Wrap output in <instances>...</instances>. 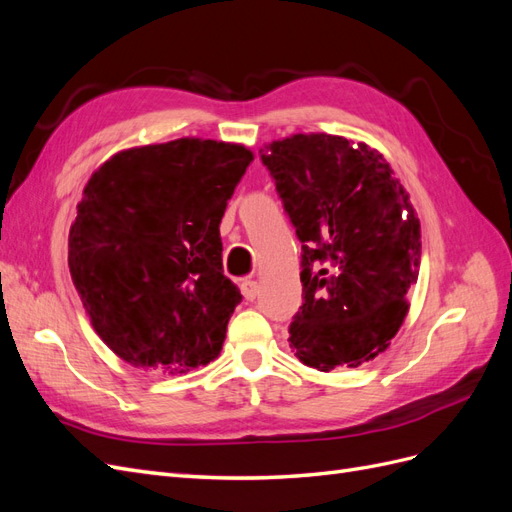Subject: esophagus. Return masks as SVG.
<instances>
[{
	"instance_id": "1",
	"label": "esophagus",
	"mask_w": 512,
	"mask_h": 512,
	"mask_svg": "<svg viewBox=\"0 0 512 512\" xmlns=\"http://www.w3.org/2000/svg\"><path fill=\"white\" fill-rule=\"evenodd\" d=\"M241 294H243L245 301H254V299L258 297V282L245 280V282L241 284Z\"/></svg>"
}]
</instances>
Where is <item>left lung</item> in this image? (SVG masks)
Here are the masks:
<instances>
[{
  "instance_id": "obj_1",
  "label": "left lung",
  "mask_w": 512,
  "mask_h": 512,
  "mask_svg": "<svg viewBox=\"0 0 512 512\" xmlns=\"http://www.w3.org/2000/svg\"><path fill=\"white\" fill-rule=\"evenodd\" d=\"M260 151L303 243L294 356L318 371L374 361L404 324L421 267L410 194L378 149L344 136L292 134Z\"/></svg>"
}]
</instances>
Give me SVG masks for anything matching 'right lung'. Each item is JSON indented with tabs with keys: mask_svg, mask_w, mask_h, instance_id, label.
Returning a JSON list of instances; mask_svg holds the SVG:
<instances>
[{
	"mask_svg": "<svg viewBox=\"0 0 512 512\" xmlns=\"http://www.w3.org/2000/svg\"><path fill=\"white\" fill-rule=\"evenodd\" d=\"M254 153L185 136L117 151L83 188L68 267L91 327L121 361L168 376L218 359L241 294L220 222Z\"/></svg>",
	"mask_w": 512,
	"mask_h": 512,
	"instance_id": "add662e5",
	"label": "right lung"
}]
</instances>
